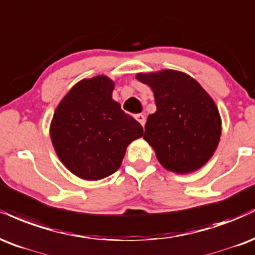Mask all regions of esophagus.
I'll return each mask as SVG.
<instances>
[{
	"label": "esophagus",
	"mask_w": 255,
	"mask_h": 255,
	"mask_svg": "<svg viewBox=\"0 0 255 255\" xmlns=\"http://www.w3.org/2000/svg\"><path fill=\"white\" fill-rule=\"evenodd\" d=\"M134 119H136V121L138 122L139 124L142 125V127H144V124H145V117L144 116L140 115V113H138V115L134 116Z\"/></svg>",
	"instance_id": "1"
}]
</instances>
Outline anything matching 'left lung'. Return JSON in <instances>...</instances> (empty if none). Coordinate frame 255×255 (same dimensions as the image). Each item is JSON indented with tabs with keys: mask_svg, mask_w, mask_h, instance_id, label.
<instances>
[{
	"mask_svg": "<svg viewBox=\"0 0 255 255\" xmlns=\"http://www.w3.org/2000/svg\"><path fill=\"white\" fill-rule=\"evenodd\" d=\"M151 88L156 112L149 115L143 138L158 162L176 174L202 168L216 151L222 133L220 112L205 89L190 75L163 69L136 75Z\"/></svg>",
	"mask_w": 255,
	"mask_h": 255,
	"instance_id": "8db88e82",
	"label": "left lung"
}]
</instances>
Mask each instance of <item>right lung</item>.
Masks as SVG:
<instances>
[{
  "instance_id": "obj_1",
  "label": "right lung",
  "mask_w": 255,
  "mask_h": 255,
  "mask_svg": "<svg viewBox=\"0 0 255 255\" xmlns=\"http://www.w3.org/2000/svg\"><path fill=\"white\" fill-rule=\"evenodd\" d=\"M115 82L106 75L77 82L53 113L50 137L57 156L83 180L95 181L117 172L128 145L143 128L112 99Z\"/></svg>"
}]
</instances>
